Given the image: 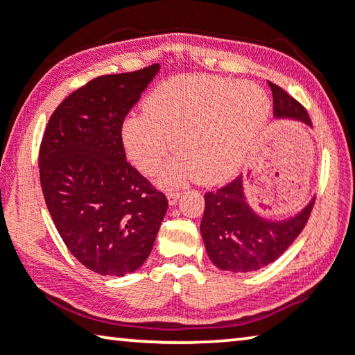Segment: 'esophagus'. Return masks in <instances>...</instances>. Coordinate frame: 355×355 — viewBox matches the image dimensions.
<instances>
[{
	"label": "esophagus",
	"instance_id": "obj_1",
	"mask_svg": "<svg viewBox=\"0 0 355 355\" xmlns=\"http://www.w3.org/2000/svg\"><path fill=\"white\" fill-rule=\"evenodd\" d=\"M180 194H182V191L180 189H168L167 191V199H168V204L171 205H175L177 200L180 198Z\"/></svg>",
	"mask_w": 355,
	"mask_h": 355
}]
</instances>
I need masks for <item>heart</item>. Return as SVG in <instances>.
<instances>
[{"label": "heart", "instance_id": "heart-1", "mask_svg": "<svg viewBox=\"0 0 355 355\" xmlns=\"http://www.w3.org/2000/svg\"><path fill=\"white\" fill-rule=\"evenodd\" d=\"M270 118V101L252 83L218 77H178L156 87L144 114L121 125L129 161L153 172L172 148L180 156L161 173L178 182L196 172L200 182L216 183L234 175L254 150Z\"/></svg>", "mask_w": 355, "mask_h": 355}]
</instances>
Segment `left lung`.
I'll use <instances>...</instances> for the list:
<instances>
[{
    "label": "left lung",
    "instance_id": "obj_1",
    "mask_svg": "<svg viewBox=\"0 0 355 355\" xmlns=\"http://www.w3.org/2000/svg\"><path fill=\"white\" fill-rule=\"evenodd\" d=\"M273 94L275 116H288L311 126V118L299 101L268 82ZM314 199L295 218L268 221L257 216L246 204L241 177L216 191L205 193V210L200 223L208 257L218 268L234 273L254 272L277 261L305 229Z\"/></svg>",
    "mask_w": 355,
    "mask_h": 355
}]
</instances>
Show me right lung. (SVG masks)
Segmentation results:
<instances>
[{
	"label": "right lung",
	"mask_w": 355,
	"mask_h": 355,
	"mask_svg": "<svg viewBox=\"0 0 355 355\" xmlns=\"http://www.w3.org/2000/svg\"><path fill=\"white\" fill-rule=\"evenodd\" d=\"M159 64L101 76L71 93L50 116L39 177L66 248L99 275L136 272L147 261L167 198L126 161L121 125Z\"/></svg>",
	"instance_id": "right-lung-1"
}]
</instances>
